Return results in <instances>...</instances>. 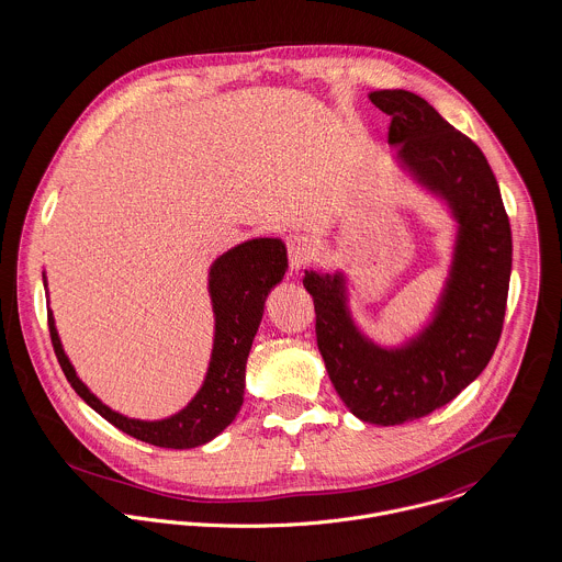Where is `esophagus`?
Here are the masks:
<instances>
[{"mask_svg":"<svg viewBox=\"0 0 562 562\" xmlns=\"http://www.w3.org/2000/svg\"><path fill=\"white\" fill-rule=\"evenodd\" d=\"M285 244H288V261H290L292 270H301V268H305L312 261V257H314L312 244L305 240V238L292 236V238H288Z\"/></svg>","mask_w":562,"mask_h":562,"instance_id":"obj_1","label":"esophagus"}]
</instances>
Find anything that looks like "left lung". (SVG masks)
Masks as SVG:
<instances>
[{
	"instance_id": "1",
	"label": "left lung",
	"mask_w": 562,
	"mask_h": 562,
	"mask_svg": "<svg viewBox=\"0 0 562 562\" xmlns=\"http://www.w3.org/2000/svg\"><path fill=\"white\" fill-rule=\"evenodd\" d=\"M372 103L392 116L390 143L401 160L448 199L461 225L452 274L435 321L401 350H383L348 318L341 277L305 272L314 296L316 339L328 379L363 422L396 426L454 401L491 361L502 335L513 238L497 179L479 145L426 99L376 90Z\"/></svg>"
}]
</instances>
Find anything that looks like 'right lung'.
Instances as JSON below:
<instances>
[{"mask_svg": "<svg viewBox=\"0 0 562 562\" xmlns=\"http://www.w3.org/2000/svg\"><path fill=\"white\" fill-rule=\"evenodd\" d=\"M285 268L288 255L283 241L270 238L244 241L216 259L210 272V294L216 314V339L210 370L194 401L168 419H130L97 401L76 376V370L63 352L54 318L47 314L54 352L81 401L112 426L158 448H196L225 430L240 411L246 359L261 322L263 301L270 288L283 279Z\"/></svg>", "mask_w": 562, "mask_h": 562, "instance_id": "add662e5", "label": "right lung"}]
</instances>
